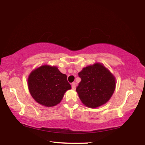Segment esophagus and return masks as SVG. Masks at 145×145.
<instances>
[{
  "instance_id": "obj_1",
  "label": "esophagus",
  "mask_w": 145,
  "mask_h": 145,
  "mask_svg": "<svg viewBox=\"0 0 145 145\" xmlns=\"http://www.w3.org/2000/svg\"><path fill=\"white\" fill-rule=\"evenodd\" d=\"M72 88L73 89H75V88H76V84H75V82H73L72 84Z\"/></svg>"
}]
</instances>
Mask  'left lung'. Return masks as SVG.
Wrapping results in <instances>:
<instances>
[{
    "instance_id": "1",
    "label": "left lung",
    "mask_w": 145,
    "mask_h": 145,
    "mask_svg": "<svg viewBox=\"0 0 145 145\" xmlns=\"http://www.w3.org/2000/svg\"><path fill=\"white\" fill-rule=\"evenodd\" d=\"M78 77L81 81L76 91L86 106L96 108L111 99L116 87V79L102 64L95 63L83 68Z\"/></svg>"
}]
</instances>
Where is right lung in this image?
<instances>
[{
    "mask_svg": "<svg viewBox=\"0 0 145 145\" xmlns=\"http://www.w3.org/2000/svg\"><path fill=\"white\" fill-rule=\"evenodd\" d=\"M27 81L31 96L38 104L46 107L59 104L65 93L72 88L67 76L56 67L49 65H43L32 71Z\"/></svg>",
    "mask_w": 145,
    "mask_h": 145,
    "instance_id": "right-lung-1",
    "label": "right lung"
}]
</instances>
